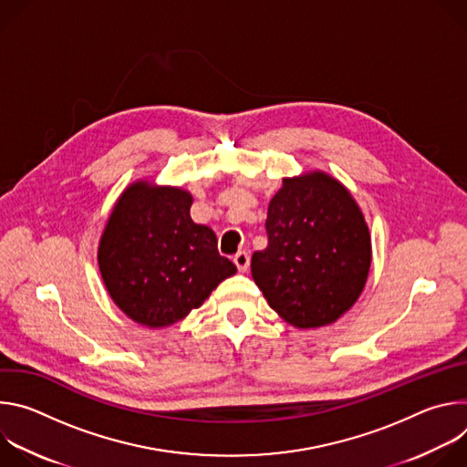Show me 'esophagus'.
Listing matches in <instances>:
<instances>
[{
  "mask_svg": "<svg viewBox=\"0 0 467 467\" xmlns=\"http://www.w3.org/2000/svg\"><path fill=\"white\" fill-rule=\"evenodd\" d=\"M233 262L236 264V268L240 272H247L249 268V253L247 251H238L234 256H233Z\"/></svg>",
  "mask_w": 467,
  "mask_h": 467,
  "instance_id": "34e87169",
  "label": "esophagus"
}]
</instances>
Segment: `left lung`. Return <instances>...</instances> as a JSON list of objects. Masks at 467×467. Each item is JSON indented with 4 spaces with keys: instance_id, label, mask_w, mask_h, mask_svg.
I'll return each mask as SVG.
<instances>
[{
    "instance_id": "obj_1",
    "label": "left lung",
    "mask_w": 467,
    "mask_h": 467,
    "mask_svg": "<svg viewBox=\"0 0 467 467\" xmlns=\"http://www.w3.org/2000/svg\"><path fill=\"white\" fill-rule=\"evenodd\" d=\"M268 247L251 275L268 305L297 328L337 321L362 294L371 238L349 190L323 171L283 179L268 207Z\"/></svg>"
}]
</instances>
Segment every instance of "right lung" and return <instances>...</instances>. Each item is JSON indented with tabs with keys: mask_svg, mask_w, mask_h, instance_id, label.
<instances>
[{
	"mask_svg": "<svg viewBox=\"0 0 467 467\" xmlns=\"http://www.w3.org/2000/svg\"><path fill=\"white\" fill-rule=\"evenodd\" d=\"M192 202L182 188L137 181L110 213L98 264L112 301L132 321L173 325L236 274L214 231L192 222Z\"/></svg>",
	"mask_w": 467,
	"mask_h": 467,
	"instance_id": "obj_1",
	"label": "right lung"
}]
</instances>
